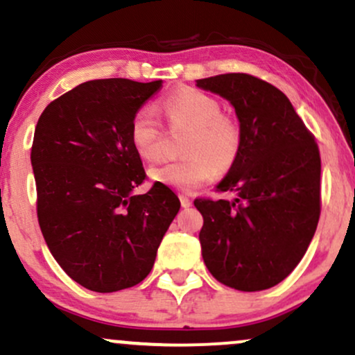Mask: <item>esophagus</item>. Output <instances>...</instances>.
Masks as SVG:
<instances>
[{"mask_svg": "<svg viewBox=\"0 0 355 355\" xmlns=\"http://www.w3.org/2000/svg\"><path fill=\"white\" fill-rule=\"evenodd\" d=\"M180 203H182L183 208L191 207V200L189 198V196H185V195H180Z\"/></svg>", "mask_w": 355, "mask_h": 355, "instance_id": "esophagus-1", "label": "esophagus"}]
</instances>
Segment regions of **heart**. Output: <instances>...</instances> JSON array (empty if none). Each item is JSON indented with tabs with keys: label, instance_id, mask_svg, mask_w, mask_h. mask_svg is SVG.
<instances>
[{
	"label": "heart",
	"instance_id": "b5f03b06",
	"mask_svg": "<svg viewBox=\"0 0 355 355\" xmlns=\"http://www.w3.org/2000/svg\"><path fill=\"white\" fill-rule=\"evenodd\" d=\"M159 109L170 125L189 127L183 142L187 157L162 162L148 168V177L172 189L189 191L203 185L215 173L230 168L241 148L240 123L221 114L220 102L198 89H180L160 101ZM129 139L137 155L155 160L162 152V129L150 107H140L132 115Z\"/></svg>",
	"mask_w": 355,
	"mask_h": 355
}]
</instances>
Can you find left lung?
Here are the masks:
<instances>
[{
  "mask_svg": "<svg viewBox=\"0 0 355 355\" xmlns=\"http://www.w3.org/2000/svg\"><path fill=\"white\" fill-rule=\"evenodd\" d=\"M234 107L241 148L216 185L233 200H195L203 215V261L238 291H263L289 276L321 213V157L314 137L275 85L250 74L198 79Z\"/></svg>",
  "mask_w": 355,
  "mask_h": 355,
  "instance_id": "8db88e82",
  "label": "left lung"
}]
</instances>
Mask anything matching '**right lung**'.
Masks as SVG:
<instances>
[{
  "instance_id": "add662e5",
  "label": "right lung",
  "mask_w": 355,
  "mask_h": 355,
  "mask_svg": "<svg viewBox=\"0 0 355 355\" xmlns=\"http://www.w3.org/2000/svg\"><path fill=\"white\" fill-rule=\"evenodd\" d=\"M160 87L162 80H89L51 102L34 130L42 236L59 266L91 291L144 281L180 210L164 183L134 193L145 170L129 139L130 119Z\"/></svg>"
}]
</instances>
